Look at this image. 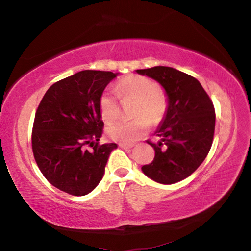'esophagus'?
<instances>
[{
	"label": "esophagus",
	"mask_w": 251,
	"mask_h": 251,
	"mask_svg": "<svg viewBox=\"0 0 251 251\" xmlns=\"http://www.w3.org/2000/svg\"><path fill=\"white\" fill-rule=\"evenodd\" d=\"M120 147L123 148V150H130V148L134 147V145H128V144H120Z\"/></svg>",
	"instance_id": "34e87169"
}]
</instances>
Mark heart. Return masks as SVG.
<instances>
[{
	"label": "heart",
	"mask_w": 251,
	"mask_h": 251,
	"mask_svg": "<svg viewBox=\"0 0 251 251\" xmlns=\"http://www.w3.org/2000/svg\"><path fill=\"white\" fill-rule=\"evenodd\" d=\"M116 90L123 99L137 100L135 120L117 121L109 124L106 134L112 141L123 144H131L137 141L150 127V121L159 122L166 110V99L158 92V85L145 76L131 75L122 79ZM99 109L101 120L110 123L116 120L120 113L117 93L113 88H107L100 95Z\"/></svg>",
	"instance_id": "obj_1"
}]
</instances>
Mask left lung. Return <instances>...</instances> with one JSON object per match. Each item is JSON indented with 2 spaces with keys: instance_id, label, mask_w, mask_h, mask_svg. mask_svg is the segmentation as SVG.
Listing matches in <instances>:
<instances>
[{
  "instance_id": "8db88e82",
  "label": "left lung",
  "mask_w": 251,
  "mask_h": 251,
  "mask_svg": "<svg viewBox=\"0 0 251 251\" xmlns=\"http://www.w3.org/2000/svg\"><path fill=\"white\" fill-rule=\"evenodd\" d=\"M139 75L158 82L167 96V107L155 131L152 163L143 173L159 184L185 179L201 166L210 151L215 131V108L198 80L173 67L155 66L136 70Z\"/></svg>"
}]
</instances>
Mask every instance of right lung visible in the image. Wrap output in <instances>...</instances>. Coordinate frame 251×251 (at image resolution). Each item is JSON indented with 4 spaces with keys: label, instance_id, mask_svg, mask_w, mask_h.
I'll use <instances>...</instances> for the list:
<instances>
[{
    "label": "right lung",
    "instance_id": "add662e5",
    "mask_svg": "<svg viewBox=\"0 0 251 251\" xmlns=\"http://www.w3.org/2000/svg\"><path fill=\"white\" fill-rule=\"evenodd\" d=\"M117 75L80 71L53 84L37 107L32 133L34 158L46 179L62 192L84 196L104 176L117 145H99L104 126L99 101ZM86 145L93 150H85Z\"/></svg>",
    "mask_w": 251,
    "mask_h": 251
}]
</instances>
